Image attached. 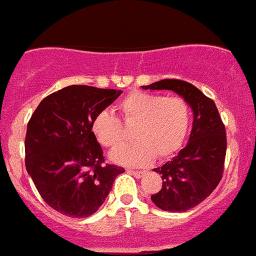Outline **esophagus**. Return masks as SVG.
<instances>
[{
  "mask_svg": "<svg viewBox=\"0 0 256 256\" xmlns=\"http://www.w3.org/2000/svg\"><path fill=\"white\" fill-rule=\"evenodd\" d=\"M128 172L131 174V176H134L135 178H141L144 174V172H142V170H132V169H128Z\"/></svg>",
  "mask_w": 256,
  "mask_h": 256,
  "instance_id": "1",
  "label": "esophagus"
}]
</instances>
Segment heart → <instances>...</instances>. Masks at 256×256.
<instances>
[{"label":"heart","instance_id":"obj_1","mask_svg":"<svg viewBox=\"0 0 256 256\" xmlns=\"http://www.w3.org/2000/svg\"><path fill=\"white\" fill-rule=\"evenodd\" d=\"M126 124H136L137 141L110 153V160L122 166H144L157 156L166 158L184 142L190 126V106L180 96L134 92L119 104ZM92 131L102 146L114 148L124 140L122 126L116 115L104 109L92 121Z\"/></svg>","mask_w":256,"mask_h":256}]
</instances>
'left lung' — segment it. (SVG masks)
<instances>
[{"instance_id": "1", "label": "left lung", "mask_w": 256, "mask_h": 256, "mask_svg": "<svg viewBox=\"0 0 256 256\" xmlns=\"http://www.w3.org/2000/svg\"><path fill=\"white\" fill-rule=\"evenodd\" d=\"M142 88L173 90L192 110L189 141L173 160L153 169L162 174L163 185L150 196L163 211L185 212L202 202L222 178L227 148L224 125L214 102L185 80H162Z\"/></svg>"}]
</instances>
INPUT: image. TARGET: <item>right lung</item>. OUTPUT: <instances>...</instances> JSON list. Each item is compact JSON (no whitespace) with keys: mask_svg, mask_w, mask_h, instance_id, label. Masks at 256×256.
Segmentation results:
<instances>
[{"mask_svg":"<svg viewBox=\"0 0 256 256\" xmlns=\"http://www.w3.org/2000/svg\"><path fill=\"white\" fill-rule=\"evenodd\" d=\"M122 93L68 86L42 99L26 126V166L45 202L60 214H96L125 169L104 164L92 121Z\"/></svg>","mask_w":256,"mask_h":256,"instance_id":"obj_1","label":"right lung"}]
</instances>
